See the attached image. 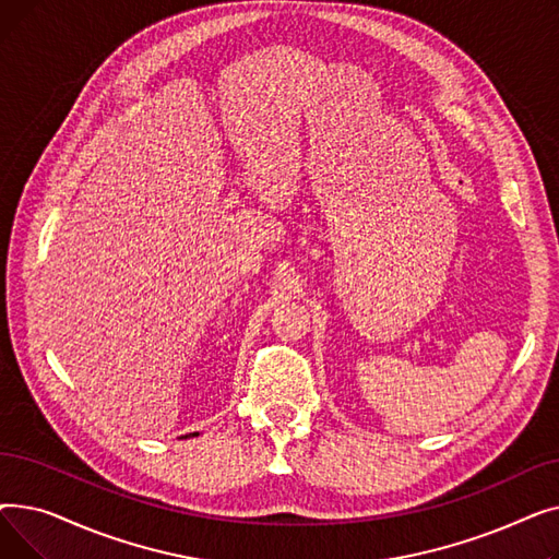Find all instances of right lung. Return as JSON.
Here are the masks:
<instances>
[{"mask_svg":"<svg viewBox=\"0 0 559 559\" xmlns=\"http://www.w3.org/2000/svg\"><path fill=\"white\" fill-rule=\"evenodd\" d=\"M197 435H199V432H190V435H186V437H197Z\"/></svg>","mask_w":559,"mask_h":559,"instance_id":"right-lung-1","label":"right lung"}]
</instances>
